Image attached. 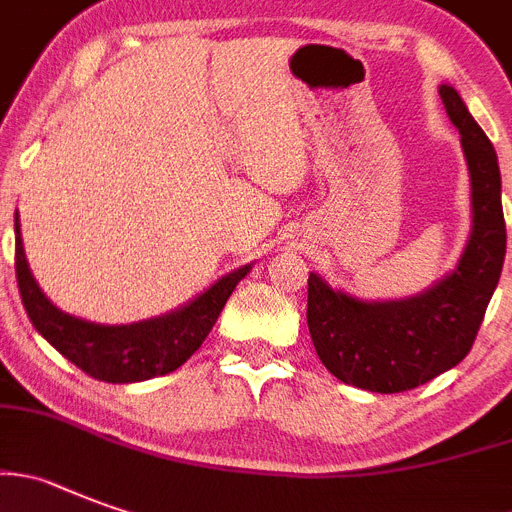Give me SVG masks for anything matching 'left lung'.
I'll use <instances>...</instances> for the list:
<instances>
[{"instance_id":"1","label":"left lung","mask_w":512,"mask_h":512,"mask_svg":"<svg viewBox=\"0 0 512 512\" xmlns=\"http://www.w3.org/2000/svg\"><path fill=\"white\" fill-rule=\"evenodd\" d=\"M449 119L462 134L472 180V236L457 269L406 302H360L309 274L307 325L322 365L337 381L373 393L424 386L454 368L475 345L505 261L500 167L485 131L452 86L439 88Z\"/></svg>"}]
</instances>
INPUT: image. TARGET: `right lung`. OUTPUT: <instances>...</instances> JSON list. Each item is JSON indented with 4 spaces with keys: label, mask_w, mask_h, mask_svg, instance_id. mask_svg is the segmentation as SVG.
Wrapping results in <instances>:
<instances>
[{
    "label": "right lung",
    "mask_w": 512,
    "mask_h": 512,
    "mask_svg": "<svg viewBox=\"0 0 512 512\" xmlns=\"http://www.w3.org/2000/svg\"><path fill=\"white\" fill-rule=\"evenodd\" d=\"M251 266L223 276L203 297L182 307L180 312L139 322V325H93L63 314L42 294L27 266L20 238V223L14 218V271L20 284V297L32 327L91 378L106 383H137L154 375L172 373L203 345L213 330L218 314L233 294L238 281Z\"/></svg>",
    "instance_id": "right-lung-1"
}]
</instances>
